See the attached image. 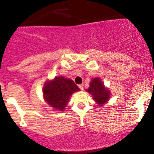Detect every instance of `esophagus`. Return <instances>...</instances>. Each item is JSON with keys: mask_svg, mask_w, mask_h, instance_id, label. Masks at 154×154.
Listing matches in <instances>:
<instances>
[{"mask_svg": "<svg viewBox=\"0 0 154 154\" xmlns=\"http://www.w3.org/2000/svg\"><path fill=\"white\" fill-rule=\"evenodd\" d=\"M79 89H81V90H83V89H84L83 84H80V85H79Z\"/></svg>", "mask_w": 154, "mask_h": 154, "instance_id": "34e87169", "label": "esophagus"}]
</instances>
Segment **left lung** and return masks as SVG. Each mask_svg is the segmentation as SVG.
Segmentation results:
<instances>
[{"label":"left lung","instance_id":"left-lung-1","mask_svg":"<svg viewBox=\"0 0 154 154\" xmlns=\"http://www.w3.org/2000/svg\"><path fill=\"white\" fill-rule=\"evenodd\" d=\"M91 94L93 99L99 106H102L109 101L110 98V92L108 89L105 87L104 84L99 78L92 79L89 83V89H86Z\"/></svg>","mask_w":154,"mask_h":154}]
</instances>
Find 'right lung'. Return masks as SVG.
I'll return each mask as SVG.
<instances>
[{
  "label": "right lung",
  "instance_id": "1",
  "mask_svg": "<svg viewBox=\"0 0 154 154\" xmlns=\"http://www.w3.org/2000/svg\"><path fill=\"white\" fill-rule=\"evenodd\" d=\"M79 90V88L72 80L59 76L45 83L43 96L50 107H52L55 110L63 111L72 94Z\"/></svg>",
  "mask_w": 154,
  "mask_h": 154
}]
</instances>
